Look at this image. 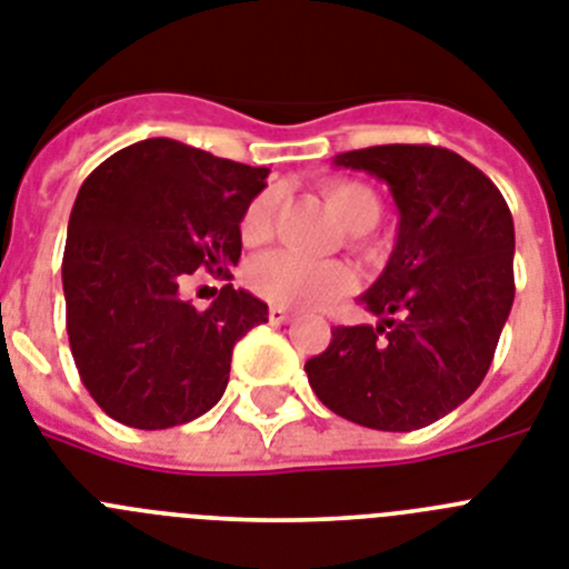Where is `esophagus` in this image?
<instances>
[{"label": "esophagus", "mask_w": 569, "mask_h": 569, "mask_svg": "<svg viewBox=\"0 0 569 569\" xmlns=\"http://www.w3.org/2000/svg\"><path fill=\"white\" fill-rule=\"evenodd\" d=\"M291 318H295V315H291L289 309H283V306H271V309H269L271 323H289Z\"/></svg>", "instance_id": "34e87169"}]
</instances>
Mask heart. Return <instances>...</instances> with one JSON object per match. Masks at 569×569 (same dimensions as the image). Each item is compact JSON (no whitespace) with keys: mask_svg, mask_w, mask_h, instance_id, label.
Instances as JSON below:
<instances>
[{"mask_svg":"<svg viewBox=\"0 0 569 569\" xmlns=\"http://www.w3.org/2000/svg\"><path fill=\"white\" fill-rule=\"evenodd\" d=\"M323 200L340 220L346 231H352L355 240L380 220V200L367 182L358 180H326L320 182ZM274 211H278V194L271 189L260 191L246 206L240 217V237L243 243L260 246L274 231ZM246 283L257 298L269 300L274 306L289 309H320L335 303L352 289V271L340 263H318L306 260L291 251H269L254 257L246 269Z\"/></svg>","mask_w":569,"mask_h":569,"instance_id":"obj_1","label":"heart"}]
</instances>
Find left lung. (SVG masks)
Returning <instances> with one entry per match:
<instances>
[{"label":"left lung","mask_w":569,"mask_h":569,"mask_svg":"<svg viewBox=\"0 0 569 569\" xmlns=\"http://www.w3.org/2000/svg\"><path fill=\"white\" fill-rule=\"evenodd\" d=\"M392 191L401 223L387 269L360 298L378 326H335L306 360L323 407L383 432L435 423L481 387L516 280V229L490 177L438 146H372L335 157Z\"/></svg>","instance_id":"1"}]
</instances>
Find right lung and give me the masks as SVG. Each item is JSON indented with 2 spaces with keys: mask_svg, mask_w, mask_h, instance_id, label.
Instances as JSON below:
<instances>
[{
  "mask_svg": "<svg viewBox=\"0 0 569 569\" xmlns=\"http://www.w3.org/2000/svg\"><path fill=\"white\" fill-rule=\"evenodd\" d=\"M269 168L154 137L88 174L68 220L62 289L79 378L113 421L168 429L226 392L231 349L269 306L226 283L209 309L182 300L197 269L231 280L240 217Z\"/></svg>",
  "mask_w": 569,
  "mask_h": 569,
  "instance_id": "obj_1",
  "label": "right lung"
}]
</instances>
